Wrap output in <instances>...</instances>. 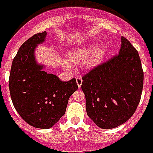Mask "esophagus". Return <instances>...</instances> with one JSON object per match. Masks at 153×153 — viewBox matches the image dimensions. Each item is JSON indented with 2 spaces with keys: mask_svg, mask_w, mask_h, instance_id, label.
<instances>
[{
  "mask_svg": "<svg viewBox=\"0 0 153 153\" xmlns=\"http://www.w3.org/2000/svg\"><path fill=\"white\" fill-rule=\"evenodd\" d=\"M76 84H77V85H78V87L80 88L81 86H82V79L81 78V77H76Z\"/></svg>",
  "mask_w": 153,
  "mask_h": 153,
  "instance_id": "34e87169",
  "label": "esophagus"
}]
</instances>
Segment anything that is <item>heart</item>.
Returning a JSON list of instances; mask_svg holds the SVG:
<instances>
[{
    "label": "heart",
    "instance_id": "b5f03b06",
    "mask_svg": "<svg viewBox=\"0 0 153 153\" xmlns=\"http://www.w3.org/2000/svg\"><path fill=\"white\" fill-rule=\"evenodd\" d=\"M98 44L93 43L82 47H76L68 51L67 57L73 62H84L85 68L91 69L102 62L108 53V47L103 44L97 48ZM68 67L67 62L64 63Z\"/></svg>",
    "mask_w": 153,
    "mask_h": 153
}]
</instances>
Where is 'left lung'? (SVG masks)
Listing matches in <instances>:
<instances>
[{
	"mask_svg": "<svg viewBox=\"0 0 153 153\" xmlns=\"http://www.w3.org/2000/svg\"><path fill=\"white\" fill-rule=\"evenodd\" d=\"M82 80L87 115L100 128H116L130 119L140 101L143 71L139 54L122 36L119 54Z\"/></svg>",
	"mask_w": 153,
	"mask_h": 153,
	"instance_id": "left-lung-1",
	"label": "left lung"
}]
</instances>
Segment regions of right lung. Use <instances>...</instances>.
<instances>
[{
  "label": "right lung",
  "instance_id": "right-lung-1",
  "mask_svg": "<svg viewBox=\"0 0 153 153\" xmlns=\"http://www.w3.org/2000/svg\"><path fill=\"white\" fill-rule=\"evenodd\" d=\"M46 36V31L36 33L20 46L9 79L16 111L27 123L43 129L53 127L64 115L68 100L78 89L75 78L62 82L36 61V48L44 44Z\"/></svg>",
  "mask_w": 153,
  "mask_h": 153
}]
</instances>
